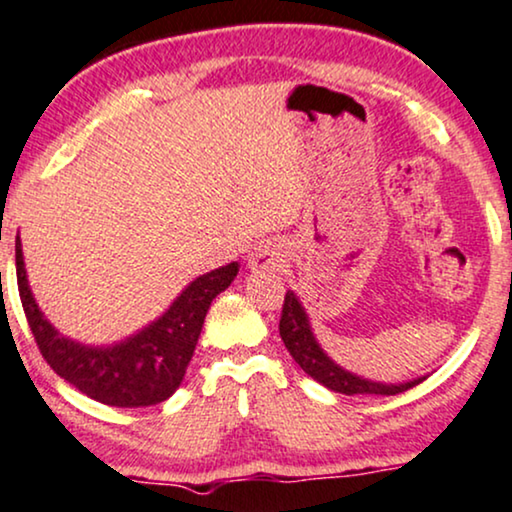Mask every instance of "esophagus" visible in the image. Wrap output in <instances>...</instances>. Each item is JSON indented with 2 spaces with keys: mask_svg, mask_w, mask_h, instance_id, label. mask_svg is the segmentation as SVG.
<instances>
[{
  "mask_svg": "<svg viewBox=\"0 0 512 512\" xmlns=\"http://www.w3.org/2000/svg\"><path fill=\"white\" fill-rule=\"evenodd\" d=\"M246 266L251 268V273H277L285 266V258L275 242H258L246 254Z\"/></svg>",
  "mask_w": 512,
  "mask_h": 512,
  "instance_id": "esophagus-1",
  "label": "esophagus"
}]
</instances>
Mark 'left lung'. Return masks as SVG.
I'll return each mask as SVG.
<instances>
[{"mask_svg":"<svg viewBox=\"0 0 512 512\" xmlns=\"http://www.w3.org/2000/svg\"><path fill=\"white\" fill-rule=\"evenodd\" d=\"M280 337L285 342L287 351L292 353V358L299 363V368L311 375L315 382H320L330 391H339V394L353 396V394H382V396H394L401 394L415 384H420L427 375L413 377L406 382H375L368 377L356 375V372L342 368L339 363H334L327 356L323 346L315 339V332L311 327V318H308L304 304L289 289L285 296V306H282V318H280Z\"/></svg>","mask_w":512,"mask_h":512,"instance_id":"1","label":"left lung"}]
</instances>
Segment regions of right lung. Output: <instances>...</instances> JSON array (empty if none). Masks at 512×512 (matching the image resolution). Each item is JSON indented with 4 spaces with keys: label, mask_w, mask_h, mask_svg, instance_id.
Instances as JSON below:
<instances>
[{
    "label": "right lung",
    "mask_w": 512,
    "mask_h": 512,
    "mask_svg": "<svg viewBox=\"0 0 512 512\" xmlns=\"http://www.w3.org/2000/svg\"><path fill=\"white\" fill-rule=\"evenodd\" d=\"M237 273L239 263L232 261L194 277L159 318L121 342L82 344L56 330L37 306L21 237H16L18 292L44 361L82 394L118 408L154 406L175 394L197 349L211 301L232 285Z\"/></svg>",
    "instance_id": "1"
}]
</instances>
